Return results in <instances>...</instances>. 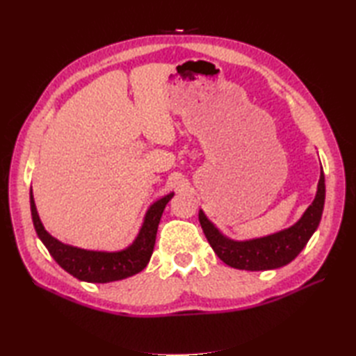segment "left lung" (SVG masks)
Segmentation results:
<instances>
[{"instance_id": "left-lung-1", "label": "left lung", "mask_w": 356, "mask_h": 356, "mask_svg": "<svg viewBox=\"0 0 356 356\" xmlns=\"http://www.w3.org/2000/svg\"><path fill=\"white\" fill-rule=\"evenodd\" d=\"M324 197H326V185H324V174L321 170L315 200L298 223L291 226L289 229L274 234V236L249 241H234L223 237L205 217L203 211L199 213V222L211 248L214 249L218 259L228 266L245 270L277 269L291 263L303 251L309 238L318 228L324 208Z\"/></svg>"}]
</instances>
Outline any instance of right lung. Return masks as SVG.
I'll use <instances>...</instances> for the list:
<instances>
[{"mask_svg":"<svg viewBox=\"0 0 356 356\" xmlns=\"http://www.w3.org/2000/svg\"><path fill=\"white\" fill-rule=\"evenodd\" d=\"M171 197L172 193L165 195L163 199L157 200L148 209L145 222L142 225L138 238L134 240V243L130 248L119 252L86 251V249L64 245L56 238H53L44 229L40 216L36 213L32 191H30V209H32V220L38 237L41 238V241L49 249L50 255L55 259L59 266L73 277L82 280V282L108 283L131 277L147 266L154 249L159 222H161L163 209L166 203L171 200Z\"/></svg>","mask_w":356,"mask_h":356,"instance_id":"add662e5","label":"right lung"}]
</instances>
